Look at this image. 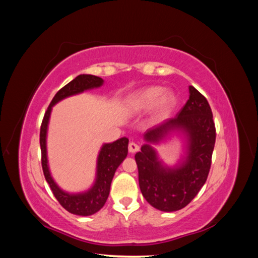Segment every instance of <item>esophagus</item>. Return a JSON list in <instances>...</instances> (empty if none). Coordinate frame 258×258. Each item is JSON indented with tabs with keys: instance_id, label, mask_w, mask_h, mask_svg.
I'll return each instance as SVG.
<instances>
[{
	"instance_id": "esophagus-1",
	"label": "esophagus",
	"mask_w": 258,
	"mask_h": 258,
	"mask_svg": "<svg viewBox=\"0 0 258 258\" xmlns=\"http://www.w3.org/2000/svg\"><path fill=\"white\" fill-rule=\"evenodd\" d=\"M139 145L137 144V143H135V142H130L129 143V146H128V150H129V153H131V154H135V153H137L138 151H139Z\"/></svg>"
}]
</instances>
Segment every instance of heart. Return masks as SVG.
<instances>
[{
    "label": "heart",
    "mask_w": 258,
    "mask_h": 258,
    "mask_svg": "<svg viewBox=\"0 0 258 258\" xmlns=\"http://www.w3.org/2000/svg\"><path fill=\"white\" fill-rule=\"evenodd\" d=\"M176 104V97L173 91L166 90L160 86H152L138 90L127 99L128 111L135 114L151 110L152 117L160 120L172 112Z\"/></svg>",
    "instance_id": "obj_1"
}]
</instances>
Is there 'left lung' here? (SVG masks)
Returning <instances> with one entry per match:
<instances>
[{
  "instance_id": "left-lung-1",
  "label": "left lung",
  "mask_w": 258,
  "mask_h": 258,
  "mask_svg": "<svg viewBox=\"0 0 258 258\" xmlns=\"http://www.w3.org/2000/svg\"><path fill=\"white\" fill-rule=\"evenodd\" d=\"M172 134L183 137L185 155L174 166L159 158L153 145L166 141ZM213 115L207 99L189 86V99L174 118L148 129L145 143L135 158L139 185L152 207L163 212H174L186 207L205 185L215 144Z\"/></svg>"
}]
</instances>
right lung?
Returning <instances> with one entry per match:
<instances>
[{
	"mask_svg": "<svg viewBox=\"0 0 258 258\" xmlns=\"http://www.w3.org/2000/svg\"><path fill=\"white\" fill-rule=\"evenodd\" d=\"M103 83L104 81L101 77L95 75L81 74L76 76L73 81L67 84L63 88H61L53 97L44 115L41 126L40 144L42 152V167L45 178L59 204L70 213L75 215H92L97 213L105 205L116 170L123 159L127 157L129 140L123 137L112 143H104L101 147L97 158L96 179L92 186L89 189L82 192H68L60 188L50 174L47 158V130L49 118L52 106L60 102L61 100L80 95L86 90L99 88L103 85Z\"/></svg>",
	"mask_w": 258,
	"mask_h": 258,
	"instance_id": "obj_1",
	"label": "right lung"
}]
</instances>
